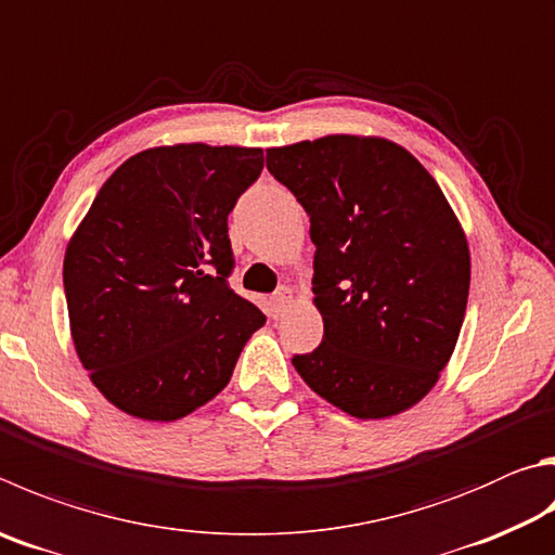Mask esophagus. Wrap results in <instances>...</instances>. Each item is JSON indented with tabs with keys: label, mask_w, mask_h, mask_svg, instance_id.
Instances as JSON below:
<instances>
[{
	"label": "esophagus",
	"mask_w": 555,
	"mask_h": 555,
	"mask_svg": "<svg viewBox=\"0 0 555 555\" xmlns=\"http://www.w3.org/2000/svg\"><path fill=\"white\" fill-rule=\"evenodd\" d=\"M294 304V294H291L288 286H281L274 296H271V318H281L286 308Z\"/></svg>",
	"instance_id": "obj_1"
}]
</instances>
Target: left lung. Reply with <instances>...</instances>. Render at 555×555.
I'll list each match as a JSON object with an SVG mask.
<instances>
[{"label":"left lung","instance_id":"obj_1","mask_svg":"<svg viewBox=\"0 0 555 555\" xmlns=\"http://www.w3.org/2000/svg\"><path fill=\"white\" fill-rule=\"evenodd\" d=\"M267 167L315 245L325 335L294 357L300 378L359 420L417 405L449 364L470 286L468 240L435 177L392 140L345 133L271 147Z\"/></svg>","mask_w":555,"mask_h":555}]
</instances>
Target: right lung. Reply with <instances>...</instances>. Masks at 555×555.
Instances as JSON below:
<instances>
[{
	"mask_svg": "<svg viewBox=\"0 0 555 555\" xmlns=\"http://www.w3.org/2000/svg\"><path fill=\"white\" fill-rule=\"evenodd\" d=\"M261 147L179 143L128 157L69 237L63 281L77 357L126 415L175 422L228 386L264 325L228 286V214Z\"/></svg>",
	"mask_w": 555,
	"mask_h": 555,
	"instance_id": "right-lung-1",
	"label": "right lung"
}]
</instances>
